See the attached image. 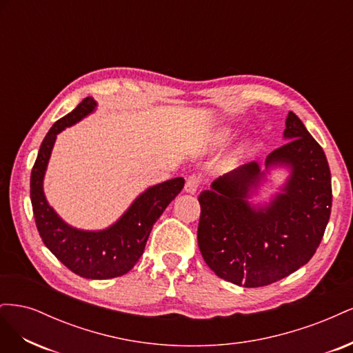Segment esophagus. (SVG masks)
<instances>
[{"label":"esophagus","instance_id":"esophagus-1","mask_svg":"<svg viewBox=\"0 0 353 353\" xmlns=\"http://www.w3.org/2000/svg\"><path fill=\"white\" fill-rule=\"evenodd\" d=\"M200 187V179L197 176H188L187 181H185V193H190V194H196L197 190Z\"/></svg>","mask_w":353,"mask_h":353}]
</instances>
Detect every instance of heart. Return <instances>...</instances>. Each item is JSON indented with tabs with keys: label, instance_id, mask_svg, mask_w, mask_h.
I'll return each mask as SVG.
<instances>
[{
	"label": "heart",
	"instance_id": "b5f03b06",
	"mask_svg": "<svg viewBox=\"0 0 353 353\" xmlns=\"http://www.w3.org/2000/svg\"><path fill=\"white\" fill-rule=\"evenodd\" d=\"M231 135H232L231 128H222V130L216 135V140H218V143H225L227 140H230Z\"/></svg>",
	"mask_w": 353,
	"mask_h": 353
}]
</instances>
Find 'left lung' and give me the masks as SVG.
<instances>
[{"label": "left lung", "mask_w": 353, "mask_h": 353, "mask_svg": "<svg viewBox=\"0 0 353 353\" xmlns=\"http://www.w3.org/2000/svg\"><path fill=\"white\" fill-rule=\"evenodd\" d=\"M283 138L285 144L268 154L263 169L245 163L199 196L201 256L232 284L279 281L307 263L323 240L333 199L327 157L293 112L285 117ZM275 168L288 170L285 183L266 202H254Z\"/></svg>", "instance_id": "obj_1"}]
</instances>
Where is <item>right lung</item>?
<instances>
[{"mask_svg":"<svg viewBox=\"0 0 353 353\" xmlns=\"http://www.w3.org/2000/svg\"><path fill=\"white\" fill-rule=\"evenodd\" d=\"M97 109L92 97L61 117L46 135L30 174V201L39 236L47 249L68 268L83 279L108 280L131 271L140 261L154 222L184 188V178H172L138 194L119 219L103 230L72 227L50 206L44 178L57 135Z\"/></svg>","mask_w":353,"mask_h":353,"instance_id":"obj_1","label":"right lung"}]
</instances>
